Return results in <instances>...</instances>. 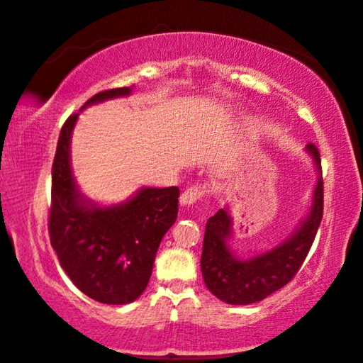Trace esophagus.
<instances>
[{
    "mask_svg": "<svg viewBox=\"0 0 363 363\" xmlns=\"http://www.w3.org/2000/svg\"><path fill=\"white\" fill-rule=\"evenodd\" d=\"M207 192H208L207 184H192V186H189L186 191H184V194L181 196V203H184V206H192V203L201 201Z\"/></svg>",
    "mask_w": 363,
    "mask_h": 363,
    "instance_id": "34e87169",
    "label": "esophagus"
}]
</instances>
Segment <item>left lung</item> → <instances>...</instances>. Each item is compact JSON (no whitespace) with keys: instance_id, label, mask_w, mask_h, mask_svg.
<instances>
[{"instance_id":"1","label":"left lung","mask_w":363,"mask_h":363,"mask_svg":"<svg viewBox=\"0 0 363 363\" xmlns=\"http://www.w3.org/2000/svg\"><path fill=\"white\" fill-rule=\"evenodd\" d=\"M320 167L319 150L313 143L306 147ZM324 182L319 177L313 207L306 220L284 243L272 252L250 259H238L227 247L232 220L225 208L207 220L201 258L202 277L208 291L228 304H252L262 301L274 291L281 289L299 272L323 220Z\"/></svg>"}]
</instances>
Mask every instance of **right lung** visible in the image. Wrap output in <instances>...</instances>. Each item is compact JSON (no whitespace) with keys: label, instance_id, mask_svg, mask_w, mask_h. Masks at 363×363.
<instances>
[{"label":"right lung","instance_id":"add662e5","mask_svg":"<svg viewBox=\"0 0 363 363\" xmlns=\"http://www.w3.org/2000/svg\"><path fill=\"white\" fill-rule=\"evenodd\" d=\"M130 91V86L99 91L84 106ZM77 116L70 115L62 125L52 162L50 245L60 267L82 293L104 304H128L150 283L161 240L177 218L179 189L146 187L115 207L85 203L69 157Z\"/></svg>","mask_w":363,"mask_h":363}]
</instances>
